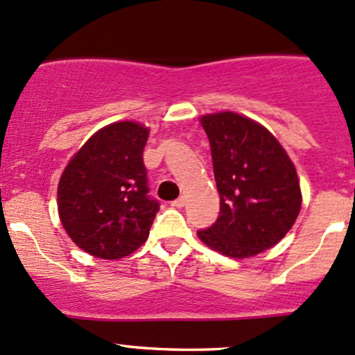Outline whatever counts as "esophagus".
<instances>
[{
    "label": "esophagus",
    "mask_w": 355,
    "mask_h": 355,
    "mask_svg": "<svg viewBox=\"0 0 355 355\" xmlns=\"http://www.w3.org/2000/svg\"><path fill=\"white\" fill-rule=\"evenodd\" d=\"M171 206H173V207H184L185 206V197H178L177 200H173V202H171Z\"/></svg>",
    "instance_id": "esophagus-1"
}]
</instances>
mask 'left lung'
I'll use <instances>...</instances> for the list:
<instances>
[{
	"label": "left lung",
	"mask_w": 355,
	"mask_h": 355,
	"mask_svg": "<svg viewBox=\"0 0 355 355\" xmlns=\"http://www.w3.org/2000/svg\"><path fill=\"white\" fill-rule=\"evenodd\" d=\"M211 144L221 207L207 230L197 231L209 248L246 259L286 236L301 209L296 168L268 130L234 112L200 117Z\"/></svg>",
	"instance_id": "obj_1"
}]
</instances>
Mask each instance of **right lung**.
I'll return each instance as SVG.
<instances>
[{
    "instance_id": "obj_1",
    "label": "right lung",
    "mask_w": 355,
    "mask_h": 355,
    "mask_svg": "<svg viewBox=\"0 0 355 355\" xmlns=\"http://www.w3.org/2000/svg\"><path fill=\"white\" fill-rule=\"evenodd\" d=\"M149 129L115 122L96 130L69 159L58 211L71 240L93 257L117 260L148 240L159 202L148 196L143 151Z\"/></svg>"
}]
</instances>
